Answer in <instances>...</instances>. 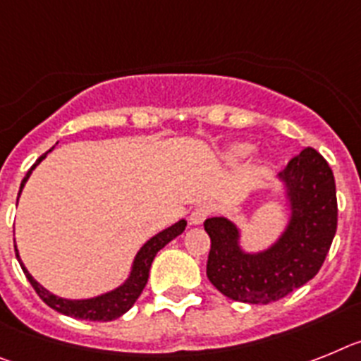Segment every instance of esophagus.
<instances>
[{
  "instance_id": "1",
  "label": "esophagus",
  "mask_w": 361,
  "mask_h": 361,
  "mask_svg": "<svg viewBox=\"0 0 361 361\" xmlns=\"http://www.w3.org/2000/svg\"><path fill=\"white\" fill-rule=\"evenodd\" d=\"M209 214H211V207L205 205V203H203V205L194 207L192 212H190V216H189V224L190 225H202Z\"/></svg>"
}]
</instances>
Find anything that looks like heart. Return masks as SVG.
Instances as JSON below:
<instances>
[{
  "mask_svg": "<svg viewBox=\"0 0 361 361\" xmlns=\"http://www.w3.org/2000/svg\"><path fill=\"white\" fill-rule=\"evenodd\" d=\"M256 147L252 145V143H234V145L228 147L227 150H225V159H227L228 163H240V161H245L247 158H250V156L255 154Z\"/></svg>",
  "mask_w": 361,
  "mask_h": 361,
  "instance_id": "b5f03b06",
  "label": "heart"
}]
</instances>
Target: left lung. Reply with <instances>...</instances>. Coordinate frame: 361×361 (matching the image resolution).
<instances>
[{
	"mask_svg": "<svg viewBox=\"0 0 361 361\" xmlns=\"http://www.w3.org/2000/svg\"><path fill=\"white\" fill-rule=\"evenodd\" d=\"M287 224L262 250L241 245V231L225 216L205 219L211 238L207 278L234 302L265 305L285 298L318 274L336 234L334 176L324 156L307 147L278 174Z\"/></svg>",
	"mask_w": 361,
	"mask_h": 361,
	"instance_id": "obj_1",
	"label": "left lung"
}]
</instances>
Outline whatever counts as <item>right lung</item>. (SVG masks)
<instances>
[{
  "instance_id": "add662e5",
  "label": "right lung",
  "mask_w": 361,
  "mask_h": 361,
  "mask_svg": "<svg viewBox=\"0 0 361 361\" xmlns=\"http://www.w3.org/2000/svg\"><path fill=\"white\" fill-rule=\"evenodd\" d=\"M54 147L50 150H47L45 154H42L37 158V161L34 163L30 171L27 172V176L23 178L20 185V194L23 190L25 183L29 181L30 174H32L34 169L47 158L49 152H52ZM20 194H18V200H20ZM187 227V221L185 219H180L171 227L163 228L161 233H158L156 236L150 238L147 243H143V247L137 250V255L134 256V262L130 265V272H128L127 280L123 281L121 285H118L116 289L109 290V293L98 294V296L94 298H81V300H71V298H61L52 294L50 290H47L42 283H37L36 280L32 278L27 267L23 265L20 258V252H18V247L14 243L16 249V258L20 262L21 269H23L25 276H27V280L30 281V285L34 287V290L37 293V296L42 298L43 302L50 307V309H54V311L61 312L65 316H72V318H80V319H90V322H112V319L120 318L123 316L125 312L130 309V307L136 303V300L142 294L143 287L147 285V280H149V271L150 265H152V259L154 256L158 255V250H161L163 247L167 245L169 241H172L176 236H180L181 233Z\"/></svg>"
}]
</instances>
